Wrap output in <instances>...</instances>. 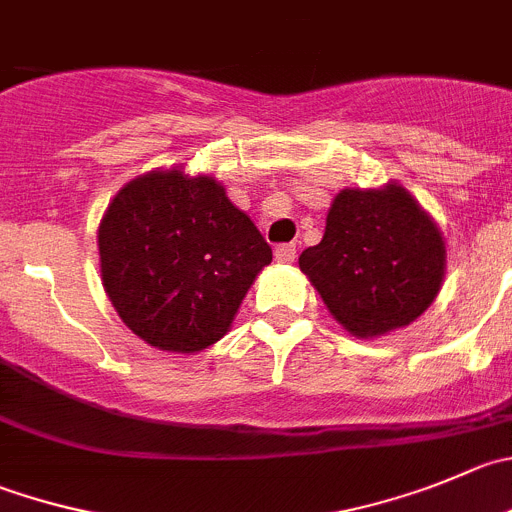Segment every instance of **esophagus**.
<instances>
[{"label": "esophagus", "instance_id": "1", "mask_svg": "<svg viewBox=\"0 0 512 512\" xmlns=\"http://www.w3.org/2000/svg\"><path fill=\"white\" fill-rule=\"evenodd\" d=\"M294 259H296L294 243H281V246H276V261H279V264H291Z\"/></svg>", "mask_w": 512, "mask_h": 512}]
</instances>
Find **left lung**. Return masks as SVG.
Returning a JSON list of instances; mask_svg holds the SVG:
<instances>
[{"label": "left lung", "mask_w": 512, "mask_h": 512, "mask_svg": "<svg viewBox=\"0 0 512 512\" xmlns=\"http://www.w3.org/2000/svg\"><path fill=\"white\" fill-rule=\"evenodd\" d=\"M440 228L402 186L344 188L326 213L324 238L299 256L326 309L354 337L412 324L445 279Z\"/></svg>", "instance_id": "obj_1"}]
</instances>
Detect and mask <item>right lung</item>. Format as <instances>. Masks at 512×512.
<instances>
[{"label": "right lung", "mask_w": 512, "mask_h": 512, "mask_svg": "<svg viewBox=\"0 0 512 512\" xmlns=\"http://www.w3.org/2000/svg\"><path fill=\"white\" fill-rule=\"evenodd\" d=\"M105 294L163 352L216 344L271 264V246L211 175L150 170L120 188L97 228Z\"/></svg>", "instance_id": "1"}]
</instances>
